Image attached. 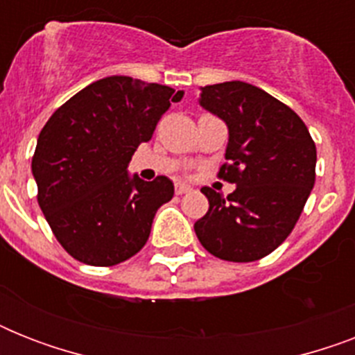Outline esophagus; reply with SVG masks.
Instances as JSON below:
<instances>
[{
	"label": "esophagus",
	"mask_w": 355,
	"mask_h": 355,
	"mask_svg": "<svg viewBox=\"0 0 355 355\" xmlns=\"http://www.w3.org/2000/svg\"><path fill=\"white\" fill-rule=\"evenodd\" d=\"M191 189H193L191 186H188V184H182V182H177V186H175V191H177V195L189 193Z\"/></svg>",
	"instance_id": "34e87169"
}]
</instances>
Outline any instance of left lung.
<instances>
[{"label": "left lung", "mask_w": 355, "mask_h": 355, "mask_svg": "<svg viewBox=\"0 0 355 355\" xmlns=\"http://www.w3.org/2000/svg\"><path fill=\"white\" fill-rule=\"evenodd\" d=\"M199 105L227 123L228 162L219 178L236 189L228 197L200 189L210 208L195 234L216 258H265L291 234L313 189L315 141L297 112L248 83L205 86Z\"/></svg>", "instance_id": "obj_1"}]
</instances>
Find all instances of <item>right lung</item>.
<instances>
[{
  "label": "right lung",
  "mask_w": 355,
  "mask_h": 355,
  "mask_svg": "<svg viewBox=\"0 0 355 355\" xmlns=\"http://www.w3.org/2000/svg\"><path fill=\"white\" fill-rule=\"evenodd\" d=\"M182 96L114 75L83 88L47 119L31 167L38 205L69 256L110 267L144 248L156 210L173 199L175 186L167 177L130 178L127 166Z\"/></svg>",
  "instance_id": "add662e5"
}]
</instances>
